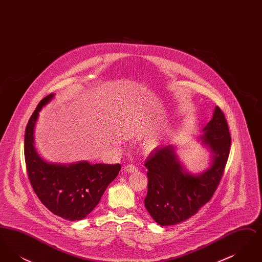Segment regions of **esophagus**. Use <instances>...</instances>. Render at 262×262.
Wrapping results in <instances>:
<instances>
[{"label": "esophagus", "mask_w": 262, "mask_h": 262, "mask_svg": "<svg viewBox=\"0 0 262 262\" xmlns=\"http://www.w3.org/2000/svg\"><path fill=\"white\" fill-rule=\"evenodd\" d=\"M125 171L126 172V173H137V168L136 167V166H135V165H132V164H129V165L125 166Z\"/></svg>", "instance_id": "esophagus-1"}]
</instances>
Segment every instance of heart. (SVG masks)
<instances>
[{
  "label": "heart",
  "mask_w": 262,
  "mask_h": 262,
  "mask_svg": "<svg viewBox=\"0 0 262 262\" xmlns=\"http://www.w3.org/2000/svg\"><path fill=\"white\" fill-rule=\"evenodd\" d=\"M161 143V137H150L144 143H143V149L147 152H151L153 150L156 149Z\"/></svg>",
  "instance_id": "b5f03b06"
}]
</instances>
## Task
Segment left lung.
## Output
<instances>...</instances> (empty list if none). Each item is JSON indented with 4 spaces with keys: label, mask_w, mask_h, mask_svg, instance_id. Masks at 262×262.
I'll list each match as a JSON object with an SVG mask.
<instances>
[{
    "label": "left lung",
    "mask_w": 262,
    "mask_h": 262,
    "mask_svg": "<svg viewBox=\"0 0 262 262\" xmlns=\"http://www.w3.org/2000/svg\"><path fill=\"white\" fill-rule=\"evenodd\" d=\"M198 140L211 153L208 168L200 173L186 170L173 144L157 147L145 161L148 190L144 205L160 226L179 224L190 218L209 201L220 183L230 153L231 135L218 106Z\"/></svg>",
    "instance_id": "8db88e82"
}]
</instances>
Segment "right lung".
<instances>
[{"label": "right lung", "instance_id": "obj_1", "mask_svg": "<svg viewBox=\"0 0 262 262\" xmlns=\"http://www.w3.org/2000/svg\"><path fill=\"white\" fill-rule=\"evenodd\" d=\"M54 96L52 93L40 101L26 125L25 164L29 182L40 201L53 214L78 221L99 203L104 191L119 174L121 165L88 161L56 164L40 157L34 147V127L39 112Z\"/></svg>", "mask_w": 262, "mask_h": 262}]
</instances>
